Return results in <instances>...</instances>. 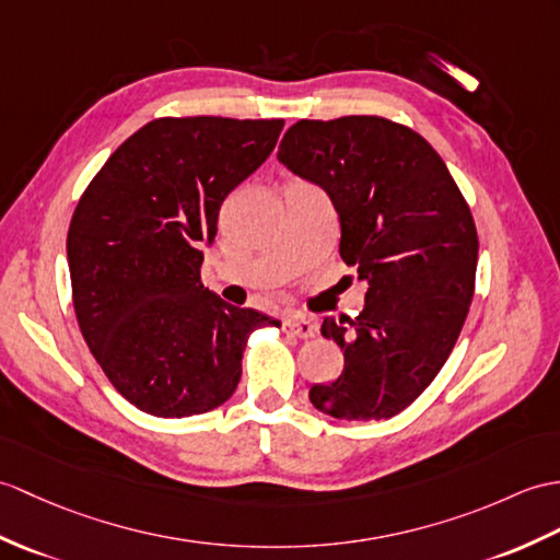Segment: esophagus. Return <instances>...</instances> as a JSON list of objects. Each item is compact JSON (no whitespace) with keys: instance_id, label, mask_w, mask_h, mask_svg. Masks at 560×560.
<instances>
[{"instance_id":"34e87169","label":"esophagus","mask_w":560,"mask_h":560,"mask_svg":"<svg viewBox=\"0 0 560 560\" xmlns=\"http://www.w3.org/2000/svg\"><path fill=\"white\" fill-rule=\"evenodd\" d=\"M281 327L285 334L298 336V339H312V336L317 334V322L310 319L305 315H291V317H283Z\"/></svg>"}]
</instances>
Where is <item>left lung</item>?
Returning a JSON list of instances; mask_svg holds the SVG:
<instances>
[{"label": "left lung", "mask_w": 560, "mask_h": 560, "mask_svg": "<svg viewBox=\"0 0 560 560\" xmlns=\"http://www.w3.org/2000/svg\"><path fill=\"white\" fill-rule=\"evenodd\" d=\"M277 158L329 195L339 253L368 283L355 319L322 324L346 365L310 388L312 406L350 422L394 418L434 382L470 310L479 250L470 207L436 150L382 116L303 119Z\"/></svg>", "instance_id": "1"}]
</instances>
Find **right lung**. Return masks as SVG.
<instances>
[{"instance_id":"right-lung-1","label":"right lung","mask_w":560,"mask_h":560,"mask_svg":"<svg viewBox=\"0 0 560 560\" xmlns=\"http://www.w3.org/2000/svg\"><path fill=\"white\" fill-rule=\"evenodd\" d=\"M283 119H154L90 180L67 257L83 339L128 402L154 418L214 410L241 382L248 336L281 327L200 281L221 202L275 150Z\"/></svg>"}]
</instances>
